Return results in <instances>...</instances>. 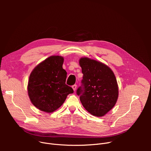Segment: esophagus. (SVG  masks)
Segmentation results:
<instances>
[{
  "label": "esophagus",
  "instance_id": "esophagus-1",
  "mask_svg": "<svg viewBox=\"0 0 151 151\" xmlns=\"http://www.w3.org/2000/svg\"><path fill=\"white\" fill-rule=\"evenodd\" d=\"M76 87H77V86H76V84H74L73 86H72V88H73V91H76Z\"/></svg>",
  "mask_w": 151,
  "mask_h": 151
}]
</instances>
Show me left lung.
<instances>
[{
	"mask_svg": "<svg viewBox=\"0 0 151 151\" xmlns=\"http://www.w3.org/2000/svg\"><path fill=\"white\" fill-rule=\"evenodd\" d=\"M83 74L76 91L84 108L92 115L101 117L115 105L119 90L116 78L109 67L88 58L80 59Z\"/></svg>",
	"mask_w": 151,
	"mask_h": 151,
	"instance_id": "left-lung-1",
	"label": "left lung"
}]
</instances>
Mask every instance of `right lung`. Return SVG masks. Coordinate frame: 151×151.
<instances>
[{
    "label": "right lung",
    "mask_w": 151,
    "mask_h": 151,
    "mask_svg": "<svg viewBox=\"0 0 151 151\" xmlns=\"http://www.w3.org/2000/svg\"><path fill=\"white\" fill-rule=\"evenodd\" d=\"M63 58L52 55L40 63L32 71L27 86L30 100L36 108L46 113L58 109L73 89L65 84Z\"/></svg>",
    "instance_id": "right-lung-1"
}]
</instances>
